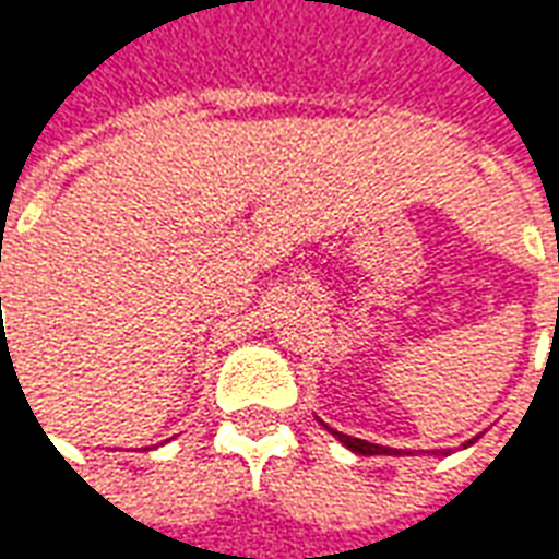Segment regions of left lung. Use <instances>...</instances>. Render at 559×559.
<instances>
[{"label": "left lung", "mask_w": 559, "mask_h": 559, "mask_svg": "<svg viewBox=\"0 0 559 559\" xmlns=\"http://www.w3.org/2000/svg\"><path fill=\"white\" fill-rule=\"evenodd\" d=\"M317 421H320V419H317ZM320 425H323V428H326V431L332 433L335 440H341V443L347 445L350 452H356V455H413V452H401V449H389V445H377V443H368V440H359V437H350V433H341V431H335V428H329L326 421H320ZM479 437H481V433H476L473 440H467V443H461V449H467V445H473V443H476V440H479ZM431 455L445 457V455H449V449H440V452H431Z\"/></svg>", "instance_id": "1"}]
</instances>
